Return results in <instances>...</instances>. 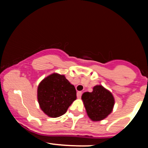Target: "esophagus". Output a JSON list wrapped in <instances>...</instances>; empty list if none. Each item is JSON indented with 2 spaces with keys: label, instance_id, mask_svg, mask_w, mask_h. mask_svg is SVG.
<instances>
[{
  "label": "esophagus",
  "instance_id": "obj_1",
  "mask_svg": "<svg viewBox=\"0 0 148 148\" xmlns=\"http://www.w3.org/2000/svg\"><path fill=\"white\" fill-rule=\"evenodd\" d=\"M81 95H82V92H77V97L79 98V99L81 97Z\"/></svg>",
  "mask_w": 148,
  "mask_h": 148
}]
</instances>
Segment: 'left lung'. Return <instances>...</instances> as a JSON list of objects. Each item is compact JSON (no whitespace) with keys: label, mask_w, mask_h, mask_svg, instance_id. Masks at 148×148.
Wrapping results in <instances>:
<instances>
[{"label":"left lung","mask_w":148,"mask_h":148,"mask_svg":"<svg viewBox=\"0 0 148 148\" xmlns=\"http://www.w3.org/2000/svg\"><path fill=\"white\" fill-rule=\"evenodd\" d=\"M89 118L93 121L106 118L112 112L114 98L102 86H96L92 92H86L81 97Z\"/></svg>","instance_id":"8db88e82"}]
</instances>
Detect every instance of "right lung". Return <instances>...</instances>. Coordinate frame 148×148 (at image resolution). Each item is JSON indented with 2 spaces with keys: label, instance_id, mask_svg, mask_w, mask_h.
<instances>
[{
  "label": "right lung",
  "instance_id": "1",
  "mask_svg": "<svg viewBox=\"0 0 148 148\" xmlns=\"http://www.w3.org/2000/svg\"><path fill=\"white\" fill-rule=\"evenodd\" d=\"M76 99L74 86L64 75L51 74L42 80L37 88V99L44 113L58 118L66 113Z\"/></svg>",
  "mask_w": 148,
  "mask_h": 148
}]
</instances>
